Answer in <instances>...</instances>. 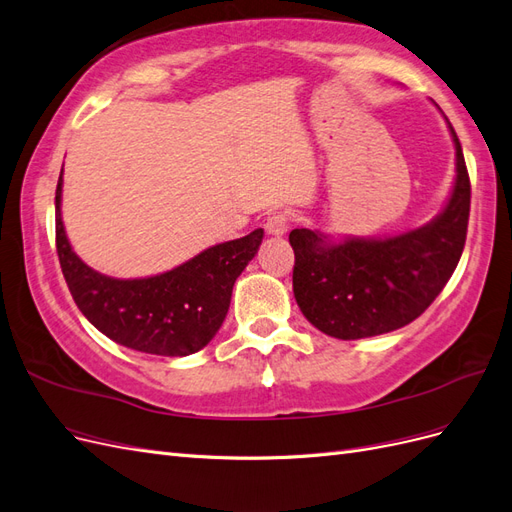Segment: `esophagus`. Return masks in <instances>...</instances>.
Returning a JSON list of instances; mask_svg holds the SVG:
<instances>
[{
	"label": "esophagus",
	"mask_w": 512,
	"mask_h": 512,
	"mask_svg": "<svg viewBox=\"0 0 512 512\" xmlns=\"http://www.w3.org/2000/svg\"><path fill=\"white\" fill-rule=\"evenodd\" d=\"M265 228H267V232L269 235H275V237H282V235H286L288 232V228H290V218L286 213H273L271 218L267 220V224H265Z\"/></svg>",
	"instance_id": "obj_1"
}]
</instances>
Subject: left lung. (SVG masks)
<instances>
[{
	"mask_svg": "<svg viewBox=\"0 0 512 512\" xmlns=\"http://www.w3.org/2000/svg\"><path fill=\"white\" fill-rule=\"evenodd\" d=\"M457 179L436 220L389 239L331 243L294 228L292 290L303 316L337 339H361L406 327L438 297L461 258L470 218V175L453 130Z\"/></svg>",
	"mask_w": 512,
	"mask_h": 512,
	"instance_id": "left-lung-1",
	"label": "left lung"
}]
</instances>
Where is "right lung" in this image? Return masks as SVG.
I'll return each mask as SVG.
<instances>
[{"mask_svg": "<svg viewBox=\"0 0 512 512\" xmlns=\"http://www.w3.org/2000/svg\"><path fill=\"white\" fill-rule=\"evenodd\" d=\"M64 173V168H61ZM262 228L213 245L173 271L143 280L106 277L72 252L55 190V243L74 303L113 342L147 354L188 356L205 348L228 314L232 286L262 241Z\"/></svg>", "mask_w": 512, "mask_h": 512, "instance_id": "1", "label": "right lung"}]
</instances>
